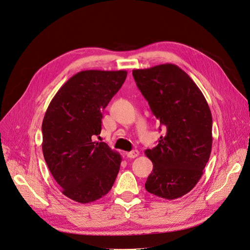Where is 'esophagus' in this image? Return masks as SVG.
<instances>
[{
	"label": "esophagus",
	"mask_w": 250,
	"mask_h": 250,
	"mask_svg": "<svg viewBox=\"0 0 250 250\" xmlns=\"http://www.w3.org/2000/svg\"><path fill=\"white\" fill-rule=\"evenodd\" d=\"M139 154H140V153H139L138 150H133V151H131V152H127L126 156H127L128 158H135V157H137Z\"/></svg>",
	"instance_id": "esophagus-1"
}]
</instances>
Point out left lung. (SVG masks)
<instances>
[{"label":"left lung","instance_id":"left-lung-1","mask_svg":"<svg viewBox=\"0 0 250 250\" xmlns=\"http://www.w3.org/2000/svg\"><path fill=\"white\" fill-rule=\"evenodd\" d=\"M133 77L166 132L156 147L145 150L153 164L145 188L160 198H180L196 186L210 156L209 106L197 84L175 64L134 69Z\"/></svg>","mask_w":250,"mask_h":250}]
</instances>
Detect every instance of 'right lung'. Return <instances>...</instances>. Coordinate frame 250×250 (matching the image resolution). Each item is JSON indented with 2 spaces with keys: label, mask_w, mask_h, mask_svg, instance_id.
<instances>
[{
  "label": "right lung",
  "mask_w": 250,
  "mask_h": 250,
  "mask_svg": "<svg viewBox=\"0 0 250 250\" xmlns=\"http://www.w3.org/2000/svg\"><path fill=\"white\" fill-rule=\"evenodd\" d=\"M125 70H83L54 96L42 124V149L53 178L65 196L90 203L113 186L122 162L103 142L102 111L122 88Z\"/></svg>",
  "instance_id": "1"
}]
</instances>
